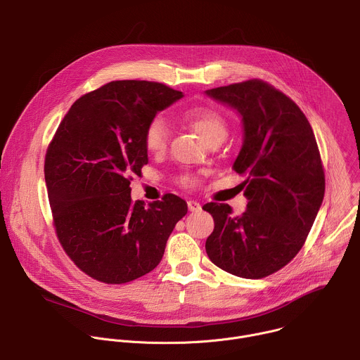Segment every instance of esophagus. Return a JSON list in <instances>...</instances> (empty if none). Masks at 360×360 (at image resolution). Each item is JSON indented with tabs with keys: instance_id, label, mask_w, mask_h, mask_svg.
<instances>
[{
	"instance_id": "esophagus-1",
	"label": "esophagus",
	"mask_w": 360,
	"mask_h": 360,
	"mask_svg": "<svg viewBox=\"0 0 360 360\" xmlns=\"http://www.w3.org/2000/svg\"><path fill=\"white\" fill-rule=\"evenodd\" d=\"M188 210L191 212H195V211H199L200 210V203L198 200H188Z\"/></svg>"
}]
</instances>
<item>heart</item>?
<instances>
[{
	"label": "heart",
	"instance_id": "b5f03b06",
	"mask_svg": "<svg viewBox=\"0 0 360 360\" xmlns=\"http://www.w3.org/2000/svg\"><path fill=\"white\" fill-rule=\"evenodd\" d=\"M179 117L182 121L189 124L207 142H210L217 136L225 138L228 134V124L225 118L219 112L208 107H200V105L189 107L184 110ZM168 141H169V128L164 121V118L161 117L152 118L146 124L143 131L145 148L149 152L160 155V153H162L167 149ZM179 184L184 186H195L198 184V179L191 174H185L179 176Z\"/></svg>",
	"mask_w": 360,
	"mask_h": 360
}]
</instances>
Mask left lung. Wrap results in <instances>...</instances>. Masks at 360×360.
Returning a JSON list of instances; mask_svg holds the SVG:
<instances>
[{"label": "left lung", "mask_w": 360, "mask_h": 360, "mask_svg": "<svg viewBox=\"0 0 360 360\" xmlns=\"http://www.w3.org/2000/svg\"><path fill=\"white\" fill-rule=\"evenodd\" d=\"M242 115L243 145L233 164L248 198L233 217L228 203L202 210L215 228L205 249L225 272L261 279L288 265L302 249L325 195V171L312 127L295 102L262 79L208 89Z\"/></svg>", "instance_id": "8db88e82"}]
</instances>
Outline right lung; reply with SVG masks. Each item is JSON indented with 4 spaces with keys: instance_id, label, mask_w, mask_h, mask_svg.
I'll list each match as a JSON object with an SVG mask.
<instances>
[{
    "instance_id": "obj_1",
    "label": "right lung",
    "mask_w": 360,
    "mask_h": 360,
    "mask_svg": "<svg viewBox=\"0 0 360 360\" xmlns=\"http://www.w3.org/2000/svg\"><path fill=\"white\" fill-rule=\"evenodd\" d=\"M182 98L160 82L111 81L79 96L51 139L44 162L57 238L95 281L120 285L155 269L188 212L174 193L148 203L129 184L148 164L146 124Z\"/></svg>"
}]
</instances>
